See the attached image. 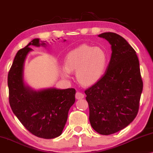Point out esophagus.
Listing matches in <instances>:
<instances>
[{"label": "esophagus", "mask_w": 153, "mask_h": 153, "mask_svg": "<svg viewBox=\"0 0 153 153\" xmlns=\"http://www.w3.org/2000/svg\"><path fill=\"white\" fill-rule=\"evenodd\" d=\"M75 97H76V99L77 100L83 99V98L84 97V95H83V93H81V92H76V95H75Z\"/></svg>", "instance_id": "34e87169"}]
</instances>
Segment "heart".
<instances>
[{"instance_id":"obj_1","label":"heart","mask_w":153,"mask_h":153,"mask_svg":"<svg viewBox=\"0 0 153 153\" xmlns=\"http://www.w3.org/2000/svg\"><path fill=\"white\" fill-rule=\"evenodd\" d=\"M65 65L60 68L62 76L70 78L71 72L76 71L77 81L83 85H91L97 82L103 74L106 55L101 48L82 45L69 52Z\"/></svg>"}]
</instances>
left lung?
Segmentation results:
<instances>
[{"label":"left lung","mask_w":153,"mask_h":153,"mask_svg":"<svg viewBox=\"0 0 153 153\" xmlns=\"http://www.w3.org/2000/svg\"><path fill=\"white\" fill-rule=\"evenodd\" d=\"M111 46V56L104 76L85 91L89 106V120L102 135L124 129L136 118L143 91L139 61L136 51L120 35H98Z\"/></svg>","instance_id":"8db88e82"}]
</instances>
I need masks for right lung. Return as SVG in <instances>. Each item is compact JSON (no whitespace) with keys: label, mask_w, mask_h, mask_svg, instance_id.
<instances>
[{"label":"right lung","mask_w":153,"mask_h":153,"mask_svg":"<svg viewBox=\"0 0 153 153\" xmlns=\"http://www.w3.org/2000/svg\"><path fill=\"white\" fill-rule=\"evenodd\" d=\"M30 46L47 45L45 41L35 38L16 53L7 77L10 104L14 115L30 133L42 139H53L62 132L69 110L75 102L76 91L55 88L35 91L25 84L24 63L33 50Z\"/></svg>","instance_id":"right-lung-1"}]
</instances>
